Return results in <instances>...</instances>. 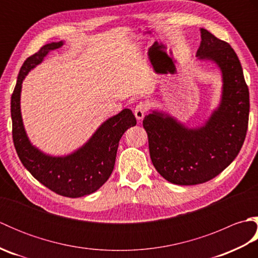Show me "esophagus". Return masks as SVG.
<instances>
[{"label":"esophagus","mask_w":258,"mask_h":258,"mask_svg":"<svg viewBox=\"0 0 258 258\" xmlns=\"http://www.w3.org/2000/svg\"><path fill=\"white\" fill-rule=\"evenodd\" d=\"M146 112H147V104L144 103V102H140L138 105L135 106L134 115H135L136 118L141 120V119H143V117L145 116Z\"/></svg>","instance_id":"1"}]
</instances>
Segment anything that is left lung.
I'll return each instance as SVG.
<instances>
[{
  "instance_id": "obj_1",
  "label": "left lung",
  "mask_w": 258,
  "mask_h": 258,
  "mask_svg": "<svg viewBox=\"0 0 258 258\" xmlns=\"http://www.w3.org/2000/svg\"><path fill=\"white\" fill-rule=\"evenodd\" d=\"M201 37L196 56L215 62L222 71L220 106L196 128L157 111L143 119L153 165L176 185L202 184L222 173L238 155L248 126L249 92L236 53L205 29Z\"/></svg>"
}]
</instances>
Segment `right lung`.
<instances>
[{
	"instance_id": "right-lung-1",
	"label": "right lung",
	"mask_w": 258,
	"mask_h": 258,
	"mask_svg": "<svg viewBox=\"0 0 258 258\" xmlns=\"http://www.w3.org/2000/svg\"><path fill=\"white\" fill-rule=\"evenodd\" d=\"M62 45V41L46 44L22 65L11 97L12 135L22 164L38 182L58 195L76 199L94 193L111 176L118 142L126 130L136 125V118L131 109L124 108L105 120L87 143L68 156L46 155L33 146L25 133L21 115L22 82L48 52Z\"/></svg>"
}]
</instances>
